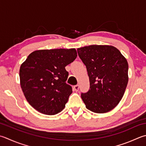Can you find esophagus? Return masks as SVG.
<instances>
[{"instance_id": "obj_1", "label": "esophagus", "mask_w": 146, "mask_h": 146, "mask_svg": "<svg viewBox=\"0 0 146 146\" xmlns=\"http://www.w3.org/2000/svg\"><path fill=\"white\" fill-rule=\"evenodd\" d=\"M73 88H74V90L76 91V92H77V91H78V90H79V86L78 85H75V86L73 87Z\"/></svg>"}]
</instances>
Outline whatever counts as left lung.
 <instances>
[{
	"label": "left lung",
	"mask_w": 146,
	"mask_h": 146,
	"mask_svg": "<svg viewBox=\"0 0 146 146\" xmlns=\"http://www.w3.org/2000/svg\"><path fill=\"white\" fill-rule=\"evenodd\" d=\"M77 52L89 77L90 89L81 94L85 107L96 113L109 112L119 104L127 86L126 58L112 45H92Z\"/></svg>",
	"instance_id": "obj_1"
}]
</instances>
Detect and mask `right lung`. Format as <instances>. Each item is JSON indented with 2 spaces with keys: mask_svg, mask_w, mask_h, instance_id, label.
Instances as JSON below:
<instances>
[{
  "mask_svg": "<svg viewBox=\"0 0 146 146\" xmlns=\"http://www.w3.org/2000/svg\"><path fill=\"white\" fill-rule=\"evenodd\" d=\"M77 56L75 48L37 50L19 69L20 85L26 99L37 111L54 115L64 109L72 93L66 84L65 67Z\"/></svg>",
  "mask_w": 146,
  "mask_h": 146,
  "instance_id": "1",
  "label": "right lung"
}]
</instances>
